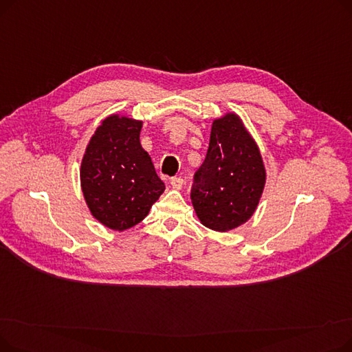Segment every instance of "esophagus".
I'll use <instances>...</instances> for the list:
<instances>
[{
	"label": "esophagus",
	"instance_id": "1",
	"mask_svg": "<svg viewBox=\"0 0 352 352\" xmlns=\"http://www.w3.org/2000/svg\"><path fill=\"white\" fill-rule=\"evenodd\" d=\"M171 186H173V188H175V190H181L182 188V186H184V179L181 178V177H174V178H171Z\"/></svg>",
	"mask_w": 352,
	"mask_h": 352
}]
</instances>
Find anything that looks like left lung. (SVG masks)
<instances>
[{"instance_id":"obj_1","label":"left lung","mask_w":352,"mask_h":352,"mask_svg":"<svg viewBox=\"0 0 352 352\" xmlns=\"http://www.w3.org/2000/svg\"><path fill=\"white\" fill-rule=\"evenodd\" d=\"M265 179L260 148L241 118L227 113L214 120L207 157L191 190L201 224L226 232L247 223L258 207Z\"/></svg>"}]
</instances>
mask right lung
Returning a JSON list of instances; mask_svg holds the SVG:
<instances>
[{"label": "right lung", "instance_id": "add662e5", "mask_svg": "<svg viewBox=\"0 0 352 352\" xmlns=\"http://www.w3.org/2000/svg\"><path fill=\"white\" fill-rule=\"evenodd\" d=\"M142 121L107 117L91 137L81 161V188L96 219L114 231L137 226L165 186L141 146Z\"/></svg>", "mask_w": 352, "mask_h": 352}]
</instances>
